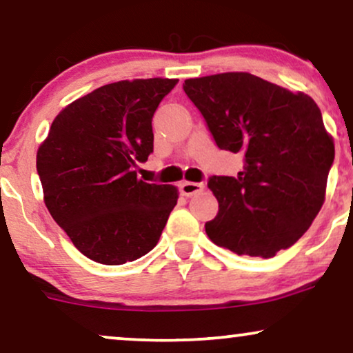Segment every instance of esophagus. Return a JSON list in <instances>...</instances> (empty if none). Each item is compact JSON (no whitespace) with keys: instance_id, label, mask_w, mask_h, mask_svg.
Here are the masks:
<instances>
[{"instance_id":"34e87169","label":"esophagus","mask_w":353,"mask_h":353,"mask_svg":"<svg viewBox=\"0 0 353 353\" xmlns=\"http://www.w3.org/2000/svg\"><path fill=\"white\" fill-rule=\"evenodd\" d=\"M204 190V183H196V181H181L180 183V192L183 196L191 197Z\"/></svg>"}]
</instances>
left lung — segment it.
Here are the masks:
<instances>
[{"label": "left lung", "instance_id": "obj_1", "mask_svg": "<svg viewBox=\"0 0 353 353\" xmlns=\"http://www.w3.org/2000/svg\"><path fill=\"white\" fill-rule=\"evenodd\" d=\"M216 146L244 152L238 178L212 176L219 214L205 223L212 243L238 255L270 259L305 233L325 202L334 143L305 93L248 72L183 83Z\"/></svg>", "mask_w": 353, "mask_h": 353}]
</instances>
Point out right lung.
<instances>
[{
  "label": "right lung",
  "mask_w": 353,
  "mask_h": 353,
  "mask_svg": "<svg viewBox=\"0 0 353 353\" xmlns=\"http://www.w3.org/2000/svg\"><path fill=\"white\" fill-rule=\"evenodd\" d=\"M175 79L122 80L67 105L37 152L45 204L85 257L133 262L156 248L178 190L138 180L154 149L152 115Z\"/></svg>",
  "instance_id": "right-lung-1"
}]
</instances>
